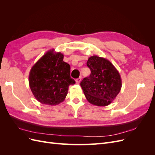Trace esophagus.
Segmentation results:
<instances>
[{"mask_svg":"<svg viewBox=\"0 0 155 155\" xmlns=\"http://www.w3.org/2000/svg\"><path fill=\"white\" fill-rule=\"evenodd\" d=\"M81 81V78H78V79H76V83H78V84L80 83Z\"/></svg>","mask_w":155,"mask_h":155,"instance_id":"1","label":"esophagus"}]
</instances>
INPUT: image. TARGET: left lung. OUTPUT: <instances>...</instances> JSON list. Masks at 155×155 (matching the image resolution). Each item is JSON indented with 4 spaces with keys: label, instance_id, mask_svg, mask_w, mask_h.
Instances as JSON below:
<instances>
[{
    "label": "left lung",
    "instance_id": "obj_1",
    "mask_svg": "<svg viewBox=\"0 0 155 155\" xmlns=\"http://www.w3.org/2000/svg\"><path fill=\"white\" fill-rule=\"evenodd\" d=\"M87 65L91 74L80 85L87 101L99 107L109 105L122 86L120 73L110 61L97 55L89 58Z\"/></svg>",
    "mask_w": 155,
    "mask_h": 155
}]
</instances>
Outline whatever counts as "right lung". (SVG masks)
I'll return each mask as SVG.
<instances>
[{
    "instance_id": "right-lung-1",
    "label": "right lung",
    "mask_w": 155,
    "mask_h": 155,
    "mask_svg": "<svg viewBox=\"0 0 155 155\" xmlns=\"http://www.w3.org/2000/svg\"><path fill=\"white\" fill-rule=\"evenodd\" d=\"M64 55L50 50L30 70L29 85L35 99L48 105H56L66 97L68 87L76 83L70 77L69 64L63 61Z\"/></svg>"
}]
</instances>
